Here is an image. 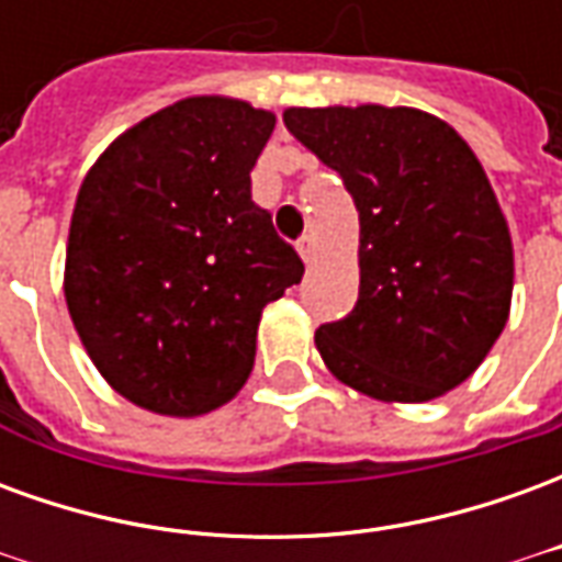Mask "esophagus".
<instances>
[{
  "label": "esophagus",
  "mask_w": 562,
  "mask_h": 562,
  "mask_svg": "<svg viewBox=\"0 0 562 562\" xmlns=\"http://www.w3.org/2000/svg\"><path fill=\"white\" fill-rule=\"evenodd\" d=\"M297 252H301V258H304L306 265H313V258H316V240H313L310 234H304V237L297 240Z\"/></svg>",
  "instance_id": "esophagus-1"
}]
</instances>
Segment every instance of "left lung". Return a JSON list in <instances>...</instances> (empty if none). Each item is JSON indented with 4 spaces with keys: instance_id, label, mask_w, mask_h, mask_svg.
I'll list each match as a JSON object with an SVG mask.
<instances>
[{
    "instance_id": "left-lung-1",
    "label": "left lung",
    "mask_w": 562,
    "mask_h": 562,
    "mask_svg": "<svg viewBox=\"0 0 562 562\" xmlns=\"http://www.w3.org/2000/svg\"><path fill=\"white\" fill-rule=\"evenodd\" d=\"M285 128L342 177L361 220V289L316 349L349 389L424 403L475 373L503 334L515 258L482 161L415 108H289Z\"/></svg>"
}]
</instances>
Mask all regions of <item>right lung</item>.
<instances>
[{"label": "right lung", "mask_w": 562, "mask_h": 562, "mask_svg": "<svg viewBox=\"0 0 562 562\" xmlns=\"http://www.w3.org/2000/svg\"><path fill=\"white\" fill-rule=\"evenodd\" d=\"M277 116L195 95L140 120L83 177L66 304L111 389L192 418L228 403L256 361L261 310L304 261L252 201Z\"/></svg>", "instance_id": "right-lung-1"}]
</instances>
